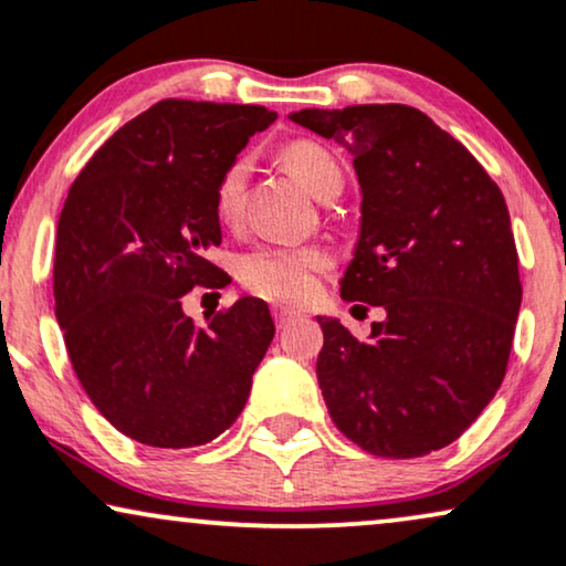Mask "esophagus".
<instances>
[{
	"instance_id": "esophagus-1",
	"label": "esophagus",
	"mask_w": 566,
	"mask_h": 566,
	"mask_svg": "<svg viewBox=\"0 0 566 566\" xmlns=\"http://www.w3.org/2000/svg\"><path fill=\"white\" fill-rule=\"evenodd\" d=\"M273 319H275V325L277 327H289L293 319H298L301 317V312H296V310H291V306H273Z\"/></svg>"
}]
</instances>
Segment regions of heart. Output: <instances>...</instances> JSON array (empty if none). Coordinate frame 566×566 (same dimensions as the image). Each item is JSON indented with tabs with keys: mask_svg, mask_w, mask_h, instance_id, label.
Returning <instances> with one entry per match:
<instances>
[{
	"mask_svg": "<svg viewBox=\"0 0 566 566\" xmlns=\"http://www.w3.org/2000/svg\"><path fill=\"white\" fill-rule=\"evenodd\" d=\"M285 164L293 174L312 189L325 197L340 181V166L325 145L314 139H293L283 148ZM247 158H233L223 168L212 189V208L223 223H237L247 202ZM329 268V254L319 247H285L260 244L239 256L237 275L252 293L265 298L298 301L310 296L314 289V275Z\"/></svg>",
	"mask_w": 566,
	"mask_h": 566,
	"instance_id": "b5f03b06",
	"label": "heart"
}]
</instances>
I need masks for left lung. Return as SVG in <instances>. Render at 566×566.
I'll use <instances>...</instances> for the list:
<instances>
[{
	"instance_id": "8db88e82",
	"label": "left lung",
	"mask_w": 566,
	"mask_h": 566,
	"mask_svg": "<svg viewBox=\"0 0 566 566\" xmlns=\"http://www.w3.org/2000/svg\"><path fill=\"white\" fill-rule=\"evenodd\" d=\"M291 119L354 156L361 237L340 296L387 312L366 343L317 317L329 418L377 458L442 450L507 374L523 283L502 189L418 108H304Z\"/></svg>"
}]
</instances>
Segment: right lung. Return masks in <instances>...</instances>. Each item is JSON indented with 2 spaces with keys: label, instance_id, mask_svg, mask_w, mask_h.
Instances as JSON below:
<instances>
[{
  "label": "right lung",
  "instance_id": "obj_1",
  "mask_svg": "<svg viewBox=\"0 0 566 566\" xmlns=\"http://www.w3.org/2000/svg\"><path fill=\"white\" fill-rule=\"evenodd\" d=\"M265 106L166 98L116 129L72 181L56 226L54 301L72 369L101 416L148 447L208 444L247 406L275 335L265 301L197 325L181 296L220 289L212 189Z\"/></svg>",
  "mask_w": 566,
  "mask_h": 566
}]
</instances>
